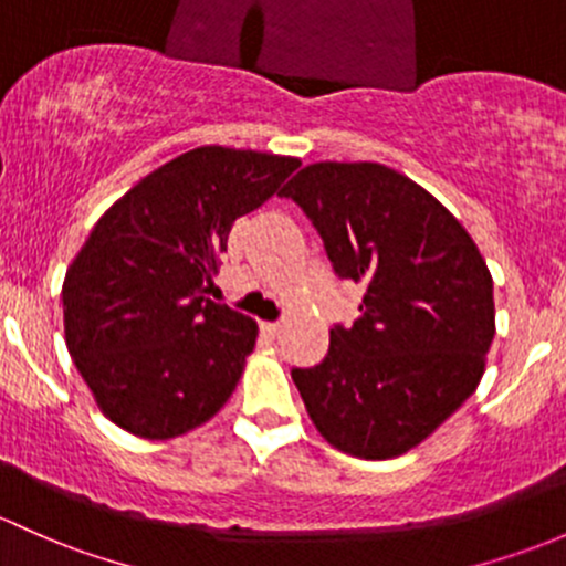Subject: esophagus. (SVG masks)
Listing matches in <instances>:
<instances>
[{
	"label": "esophagus",
	"instance_id": "34e87169",
	"mask_svg": "<svg viewBox=\"0 0 566 566\" xmlns=\"http://www.w3.org/2000/svg\"><path fill=\"white\" fill-rule=\"evenodd\" d=\"M261 332H266L270 337H281L283 324H281V321H264V324H261Z\"/></svg>",
	"mask_w": 566,
	"mask_h": 566
}]
</instances>
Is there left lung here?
<instances>
[{"label": "left lung", "mask_w": 566, "mask_h": 566, "mask_svg": "<svg viewBox=\"0 0 566 566\" xmlns=\"http://www.w3.org/2000/svg\"><path fill=\"white\" fill-rule=\"evenodd\" d=\"M281 197L318 229L334 272L364 283L361 315L329 354L291 369L307 416L337 451L394 459L478 388L494 339V281L467 229L434 197L375 161H318Z\"/></svg>", "instance_id": "8db88e82"}]
</instances>
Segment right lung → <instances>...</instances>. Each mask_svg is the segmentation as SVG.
<instances>
[{"label":"right lung","mask_w":566,"mask_h":566,"mask_svg":"<svg viewBox=\"0 0 566 566\" xmlns=\"http://www.w3.org/2000/svg\"><path fill=\"white\" fill-rule=\"evenodd\" d=\"M296 167L291 156L205 145L154 169L94 223L62 285L64 337L120 429L169 440L232 397L259 326L205 294L232 223Z\"/></svg>","instance_id":"1"}]
</instances>
